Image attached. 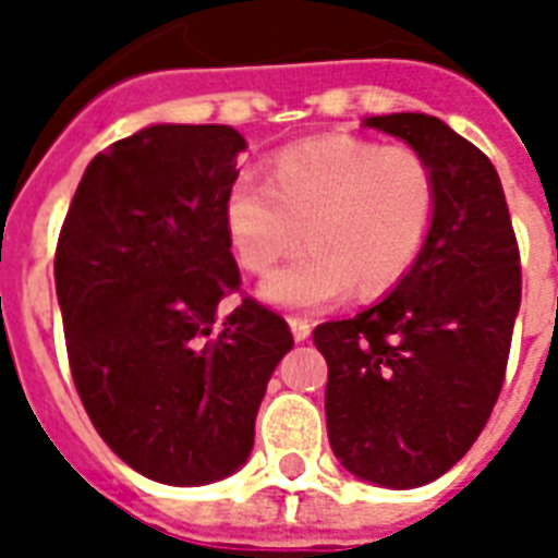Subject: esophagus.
I'll return each instance as SVG.
<instances>
[{
	"label": "esophagus",
	"mask_w": 558,
	"mask_h": 558,
	"mask_svg": "<svg viewBox=\"0 0 558 558\" xmlns=\"http://www.w3.org/2000/svg\"><path fill=\"white\" fill-rule=\"evenodd\" d=\"M289 327H292L295 341H306L310 339V332H313V324L306 322V318H298V315H289Z\"/></svg>",
	"instance_id": "1"
}]
</instances>
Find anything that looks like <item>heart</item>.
Masks as SVG:
<instances>
[{"mask_svg": "<svg viewBox=\"0 0 558 558\" xmlns=\"http://www.w3.org/2000/svg\"><path fill=\"white\" fill-rule=\"evenodd\" d=\"M437 214V177L411 147L353 135L292 144L269 165L266 185L240 179L226 196L228 245L248 275L310 252L260 287L269 304L327 310L350 289L376 298L423 254Z\"/></svg>", "mask_w": 558, "mask_h": 558, "instance_id": "obj_1", "label": "heart"}]
</instances>
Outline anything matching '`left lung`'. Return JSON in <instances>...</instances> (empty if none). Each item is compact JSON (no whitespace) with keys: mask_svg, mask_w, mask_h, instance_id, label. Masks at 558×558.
Wrapping results in <instances>:
<instances>
[{"mask_svg":"<svg viewBox=\"0 0 558 558\" xmlns=\"http://www.w3.org/2000/svg\"><path fill=\"white\" fill-rule=\"evenodd\" d=\"M437 177V214L414 269L385 301L318 324L327 434L341 466L390 489L458 463L501 393L521 304V257L493 161L420 112L367 118Z\"/></svg>","mask_w":558,"mask_h":558,"instance_id":"left-lung-1","label":"left lung"}]
</instances>
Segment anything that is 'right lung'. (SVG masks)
<instances>
[{
    "label": "right lung",
    "instance_id": "add662e5",
    "mask_svg": "<svg viewBox=\"0 0 558 558\" xmlns=\"http://www.w3.org/2000/svg\"><path fill=\"white\" fill-rule=\"evenodd\" d=\"M243 135L156 124L98 153L60 228L54 283L74 388L135 472L170 486L231 475L254 446L289 324L240 292L226 196Z\"/></svg>",
    "mask_w": 558,
    "mask_h": 558
}]
</instances>
